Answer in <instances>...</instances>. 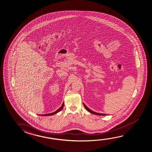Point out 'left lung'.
Masks as SVG:
<instances>
[{
	"label": "left lung",
	"instance_id": "obj_1",
	"mask_svg": "<svg viewBox=\"0 0 152 152\" xmlns=\"http://www.w3.org/2000/svg\"><path fill=\"white\" fill-rule=\"evenodd\" d=\"M84 104V107H85V109H86V110H87L88 111H89V112H90V113H91L92 114H94V115H106V114H103V113H97V112H94V111H92L91 110H90V109L89 108H88L87 106L85 105V104Z\"/></svg>",
	"mask_w": 152,
	"mask_h": 152
}]
</instances>
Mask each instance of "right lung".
<instances>
[{"mask_svg":"<svg viewBox=\"0 0 152 152\" xmlns=\"http://www.w3.org/2000/svg\"><path fill=\"white\" fill-rule=\"evenodd\" d=\"M64 103L63 102V104H62V106L60 107V108L58 109V110H56V111H55L54 112H52V113H48V114H45V115H43V116H48V115H55L56 113H57V112H59V111H61V110H62L63 108V107H64Z\"/></svg>","mask_w":152,"mask_h":152,"instance_id":"1","label":"right lung"}]
</instances>
